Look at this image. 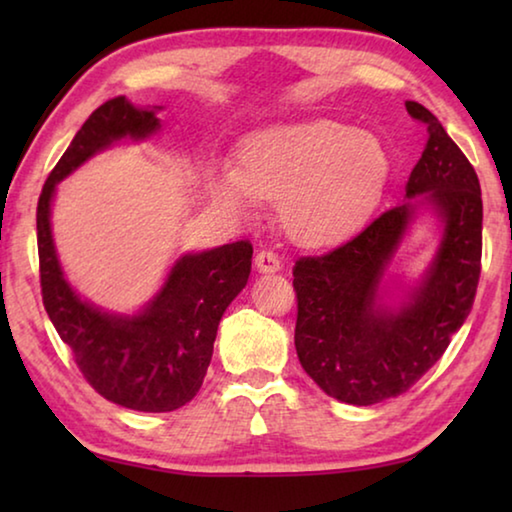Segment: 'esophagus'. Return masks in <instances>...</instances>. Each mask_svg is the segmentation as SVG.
Listing matches in <instances>:
<instances>
[{
    "label": "esophagus",
    "mask_w": 512,
    "mask_h": 512,
    "mask_svg": "<svg viewBox=\"0 0 512 512\" xmlns=\"http://www.w3.org/2000/svg\"><path fill=\"white\" fill-rule=\"evenodd\" d=\"M255 268L259 273H277L282 268V264L273 250H259L255 257Z\"/></svg>",
    "instance_id": "34e87169"
}]
</instances>
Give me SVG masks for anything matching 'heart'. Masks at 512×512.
I'll use <instances>...</instances> for the list:
<instances>
[{
  "label": "heart",
  "instance_id": "obj_1",
  "mask_svg": "<svg viewBox=\"0 0 512 512\" xmlns=\"http://www.w3.org/2000/svg\"><path fill=\"white\" fill-rule=\"evenodd\" d=\"M391 178V155L375 133L316 117L250 133L239 169L214 167L210 192L248 216L280 201V223L300 246H329L352 235L375 210Z\"/></svg>",
  "mask_w": 512,
  "mask_h": 512
}]
</instances>
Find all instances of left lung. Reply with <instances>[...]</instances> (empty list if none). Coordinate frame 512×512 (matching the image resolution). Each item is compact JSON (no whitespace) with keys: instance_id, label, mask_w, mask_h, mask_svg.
Segmentation results:
<instances>
[{"instance_id":"1","label":"left lung","mask_w":512,"mask_h":512,"mask_svg":"<svg viewBox=\"0 0 512 512\" xmlns=\"http://www.w3.org/2000/svg\"><path fill=\"white\" fill-rule=\"evenodd\" d=\"M406 110L429 137L404 201L293 268L298 359L329 397L354 406L406 393L443 357L470 316L481 273L479 178L427 108L406 101ZM422 215L437 223V248L418 278L400 281L390 268Z\"/></svg>"}]
</instances>
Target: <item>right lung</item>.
Returning a JSON list of instances; mask_svg holds the SVG:
<instances>
[{"mask_svg":"<svg viewBox=\"0 0 512 512\" xmlns=\"http://www.w3.org/2000/svg\"><path fill=\"white\" fill-rule=\"evenodd\" d=\"M160 110L162 106H133L124 97L103 103L74 135L38 201L40 284L49 320L72 348L94 391L144 413L176 411L203 386L221 316L248 282L253 246L235 241L183 253L169 266L158 291L126 314L85 300L67 280L51 228V207L58 183L94 155L158 135Z\"/></svg>","mask_w":512,"mask_h":512,"instance_id":"obj_1","label":"right lung"}]
</instances>
